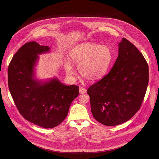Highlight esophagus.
Instances as JSON below:
<instances>
[{
	"mask_svg": "<svg viewBox=\"0 0 159 159\" xmlns=\"http://www.w3.org/2000/svg\"><path fill=\"white\" fill-rule=\"evenodd\" d=\"M86 91H87V90H86L85 89H84V88L80 87V88L79 89V93H80V94H81L85 93Z\"/></svg>",
	"mask_w": 159,
	"mask_h": 159,
	"instance_id": "obj_1",
	"label": "esophagus"
}]
</instances>
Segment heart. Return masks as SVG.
<instances>
[{"mask_svg":"<svg viewBox=\"0 0 159 159\" xmlns=\"http://www.w3.org/2000/svg\"><path fill=\"white\" fill-rule=\"evenodd\" d=\"M69 55L71 61L78 65L80 75L90 82L98 80L106 75L113 58L112 51L109 47L92 42L79 44ZM65 69L68 75L75 74L69 62L65 63Z\"/></svg>","mask_w":159,"mask_h":159,"instance_id":"obj_1","label":"heart"}]
</instances>
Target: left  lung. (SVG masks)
<instances>
[{"mask_svg": "<svg viewBox=\"0 0 159 159\" xmlns=\"http://www.w3.org/2000/svg\"><path fill=\"white\" fill-rule=\"evenodd\" d=\"M118 46L110 72L87 89L93 115L106 126L131 118L142 105L148 84V66L142 53L124 38Z\"/></svg>", "mask_w": 159, "mask_h": 159, "instance_id": "1", "label": "left lung"}]
</instances>
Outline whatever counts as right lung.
I'll return each instance as SVG.
<instances>
[{
  "label": "right lung",
  "instance_id": "1",
  "mask_svg": "<svg viewBox=\"0 0 159 159\" xmlns=\"http://www.w3.org/2000/svg\"><path fill=\"white\" fill-rule=\"evenodd\" d=\"M50 50L48 46L28 42L18 50L8 67L9 89L20 114L44 128H53L65 119L79 93L78 86L66 85L56 77L47 81L35 78L38 55Z\"/></svg>",
  "mask_w": 159,
  "mask_h": 159
}]
</instances>
